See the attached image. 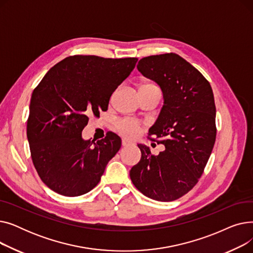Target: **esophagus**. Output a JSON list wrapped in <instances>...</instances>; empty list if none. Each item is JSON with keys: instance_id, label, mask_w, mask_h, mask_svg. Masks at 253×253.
<instances>
[{"instance_id": "34e87169", "label": "esophagus", "mask_w": 253, "mask_h": 253, "mask_svg": "<svg viewBox=\"0 0 253 253\" xmlns=\"http://www.w3.org/2000/svg\"><path fill=\"white\" fill-rule=\"evenodd\" d=\"M133 144V142L132 141H129L127 139H122V145L123 147H129V145H132Z\"/></svg>"}]
</instances>
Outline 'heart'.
<instances>
[{
    "mask_svg": "<svg viewBox=\"0 0 253 253\" xmlns=\"http://www.w3.org/2000/svg\"><path fill=\"white\" fill-rule=\"evenodd\" d=\"M155 86L152 83H145L142 84L139 89L142 88H147V87H153ZM116 128L120 134L124 137L127 138H134L136 137L141 131V124L139 121L135 119H131V118H125L119 120L116 124Z\"/></svg>",
    "mask_w": 253,
    "mask_h": 253,
    "instance_id": "obj_1",
    "label": "heart"
}]
</instances>
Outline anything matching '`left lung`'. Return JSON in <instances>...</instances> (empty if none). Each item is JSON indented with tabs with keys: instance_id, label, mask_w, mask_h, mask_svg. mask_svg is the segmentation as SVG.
<instances>
[{
	"instance_id": "1",
	"label": "left lung",
	"mask_w": 253,
	"mask_h": 253,
	"mask_svg": "<svg viewBox=\"0 0 253 253\" xmlns=\"http://www.w3.org/2000/svg\"><path fill=\"white\" fill-rule=\"evenodd\" d=\"M137 70L162 89L164 104L149 135L160 138L157 142L165 151L155 156L138 144L141 159L131 168L130 178L144 196L174 201L197 184L213 149V92L205 77L175 53L143 57Z\"/></svg>"
}]
</instances>
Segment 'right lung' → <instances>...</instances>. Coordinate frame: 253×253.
I'll return each instance as SVG.
<instances>
[{
	"mask_svg": "<svg viewBox=\"0 0 253 253\" xmlns=\"http://www.w3.org/2000/svg\"><path fill=\"white\" fill-rule=\"evenodd\" d=\"M136 57L73 55L56 63L35 88L26 126L34 166L49 189L65 197L95 188L106 164L121 148L108 132L84 140L89 116L108 111L113 92L131 74Z\"/></svg>",
	"mask_w": 253,
	"mask_h": 253,
	"instance_id": "right-lung-1",
	"label": "right lung"
}]
</instances>
